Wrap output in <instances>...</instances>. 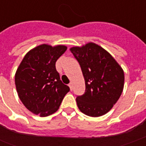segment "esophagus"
Segmentation results:
<instances>
[{
	"label": "esophagus",
	"instance_id": "obj_1",
	"mask_svg": "<svg viewBox=\"0 0 146 146\" xmlns=\"http://www.w3.org/2000/svg\"><path fill=\"white\" fill-rule=\"evenodd\" d=\"M69 86H70V90H71V91H72V90H73V84H72V83H70V84H69Z\"/></svg>",
	"mask_w": 146,
	"mask_h": 146
}]
</instances>
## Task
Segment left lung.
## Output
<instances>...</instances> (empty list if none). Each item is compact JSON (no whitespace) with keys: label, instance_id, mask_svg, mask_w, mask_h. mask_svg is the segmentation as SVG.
<instances>
[{"label":"left lung","instance_id":"8db88e82","mask_svg":"<svg viewBox=\"0 0 146 146\" xmlns=\"http://www.w3.org/2000/svg\"><path fill=\"white\" fill-rule=\"evenodd\" d=\"M85 80V92L76 97L79 110L89 116L108 113L122 94L124 74L112 55L94 43L70 48Z\"/></svg>","mask_w":146,"mask_h":146}]
</instances>
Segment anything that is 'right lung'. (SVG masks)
<instances>
[{
  "label": "right lung",
  "mask_w": 146,
  "mask_h": 146,
  "mask_svg": "<svg viewBox=\"0 0 146 146\" xmlns=\"http://www.w3.org/2000/svg\"><path fill=\"white\" fill-rule=\"evenodd\" d=\"M63 45L42 44L27 53L18 68L15 82L26 107L36 115L56 112L70 88L61 81L55 62L66 51Z\"/></svg>",
  "instance_id": "add662e5"
}]
</instances>
